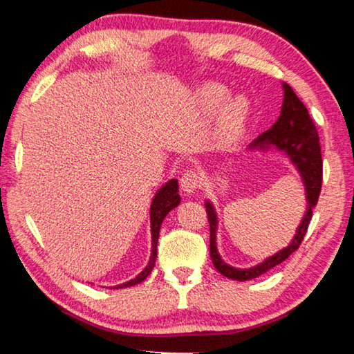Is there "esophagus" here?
Masks as SVG:
<instances>
[{"mask_svg": "<svg viewBox=\"0 0 354 354\" xmlns=\"http://www.w3.org/2000/svg\"><path fill=\"white\" fill-rule=\"evenodd\" d=\"M200 187V176L195 170H187L181 178V189L185 195L194 194Z\"/></svg>", "mask_w": 354, "mask_h": 354, "instance_id": "1", "label": "esophagus"}]
</instances>
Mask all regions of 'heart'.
Here are the masks:
<instances>
[{"instance_id":"obj_1","label":"heart","mask_w":354,"mask_h":354,"mask_svg":"<svg viewBox=\"0 0 354 354\" xmlns=\"http://www.w3.org/2000/svg\"><path fill=\"white\" fill-rule=\"evenodd\" d=\"M230 97L227 88L220 86V84H207L201 87L198 92V98L201 106L206 111H215L225 103L226 98ZM250 112V103L245 97H236L230 100L221 112L220 118V137L225 142H234L242 134L245 123H247Z\"/></svg>"}]
</instances>
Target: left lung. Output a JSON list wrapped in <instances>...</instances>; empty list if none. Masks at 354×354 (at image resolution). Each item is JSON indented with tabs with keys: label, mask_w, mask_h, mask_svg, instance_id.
<instances>
[{
	"label": "left lung",
	"mask_w": 354,
	"mask_h": 354,
	"mask_svg": "<svg viewBox=\"0 0 354 354\" xmlns=\"http://www.w3.org/2000/svg\"><path fill=\"white\" fill-rule=\"evenodd\" d=\"M283 88L284 101L283 107H281L279 118L270 129H267L266 133H262L257 139L251 142L250 148L268 149L270 147H277L279 151H284L289 156L292 164L297 167V170L303 178L304 189H306L308 209L289 247L278 251L277 254L267 257L266 261L257 263L254 267L236 268L231 267L230 263H226L218 254L217 242H215L218 223L217 214H215V209L211 203L206 201L205 206L207 212L209 227H211V243H209V247H211L212 263L223 277L230 279H253L267 273L270 268L279 266L281 262H284L301 245L303 237L306 236L309 221L313 218V209L317 206V201H319L323 176V160L319 133H317V128L313 118L309 115L306 106L301 103V100L297 97L289 84L283 82Z\"/></svg>",
	"instance_id": "obj_1"
}]
</instances>
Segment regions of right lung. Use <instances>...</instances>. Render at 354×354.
Returning <instances> with one entry per match:
<instances>
[{
  "instance_id": "add662e5",
  "label": "right lung",
  "mask_w": 354,
  "mask_h": 354,
  "mask_svg": "<svg viewBox=\"0 0 354 354\" xmlns=\"http://www.w3.org/2000/svg\"><path fill=\"white\" fill-rule=\"evenodd\" d=\"M179 201H181V196L178 194V179H170L169 183H165L162 187L158 190V194L154 195V198L151 201V207H149V218H151V256H149L148 266L143 268L134 279L113 287V289H123V287L139 284L143 279H147L148 274L153 272L156 256H158V239L160 225H162L165 215L169 214L171 209H175L179 205Z\"/></svg>"
}]
</instances>
